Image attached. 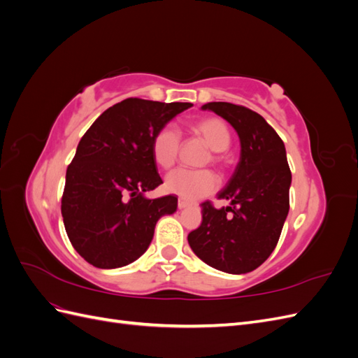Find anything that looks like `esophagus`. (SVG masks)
Returning <instances> with one entry per match:
<instances>
[{
  "mask_svg": "<svg viewBox=\"0 0 358 358\" xmlns=\"http://www.w3.org/2000/svg\"><path fill=\"white\" fill-rule=\"evenodd\" d=\"M191 203L188 200H183V199H179L178 200V208L179 209H185V208H189Z\"/></svg>",
  "mask_w": 358,
  "mask_h": 358,
  "instance_id": "obj_1",
  "label": "esophagus"
}]
</instances>
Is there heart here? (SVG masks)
Listing matches in <instances>:
<instances>
[{
	"mask_svg": "<svg viewBox=\"0 0 358 358\" xmlns=\"http://www.w3.org/2000/svg\"><path fill=\"white\" fill-rule=\"evenodd\" d=\"M191 131L200 137L204 145L213 150L212 161L220 162V154L225 152L231 145V131L222 119L209 116L199 119L191 125ZM180 149V136L170 127L158 129L152 138V158L161 169H170L175 164ZM216 187L218 179L210 170L178 169L169 173L164 180V189L182 199L196 200L209 196Z\"/></svg>",
	"mask_w": 358,
	"mask_h": 358,
	"instance_id": "b5f03b06",
	"label": "heart"
}]
</instances>
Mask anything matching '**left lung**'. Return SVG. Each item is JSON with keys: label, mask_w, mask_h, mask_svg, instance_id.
Returning a JSON list of instances; mask_svg holds the SVG:
<instances>
[{"label": "left lung", "mask_w": 358, "mask_h": 358, "mask_svg": "<svg viewBox=\"0 0 358 358\" xmlns=\"http://www.w3.org/2000/svg\"><path fill=\"white\" fill-rule=\"evenodd\" d=\"M224 117L241 140V158L218 199L230 206L201 204L203 221L188 234L200 259L225 273L242 275L262 266L279 241L289 210L291 171L285 145L266 119L243 106H201Z\"/></svg>", "instance_id": "8db88e82"}]
</instances>
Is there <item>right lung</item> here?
<instances>
[{"label": "right lung", "instance_id": "1", "mask_svg": "<svg viewBox=\"0 0 358 358\" xmlns=\"http://www.w3.org/2000/svg\"><path fill=\"white\" fill-rule=\"evenodd\" d=\"M191 103L127 99L109 107L80 138L67 169L61 213L76 251L99 268L142 257L158 220L175 213L178 197L148 199L162 180L152 138Z\"/></svg>", "mask_w": 358, "mask_h": 358}]
</instances>
